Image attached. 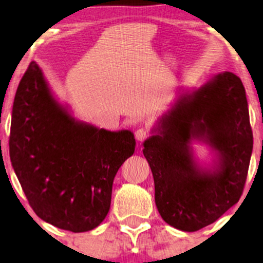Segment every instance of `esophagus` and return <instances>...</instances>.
<instances>
[{
	"label": "esophagus",
	"mask_w": 263,
	"mask_h": 263,
	"mask_svg": "<svg viewBox=\"0 0 263 263\" xmlns=\"http://www.w3.org/2000/svg\"><path fill=\"white\" fill-rule=\"evenodd\" d=\"M149 136V132L145 128H140L135 132V138L139 142H142L143 140H146Z\"/></svg>",
	"instance_id": "34e87169"
}]
</instances>
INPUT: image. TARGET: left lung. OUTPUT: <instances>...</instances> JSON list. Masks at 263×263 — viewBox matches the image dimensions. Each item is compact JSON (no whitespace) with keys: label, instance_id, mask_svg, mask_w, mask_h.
Listing matches in <instances>:
<instances>
[{"label":"left lung","instance_id":"obj_1","mask_svg":"<svg viewBox=\"0 0 263 263\" xmlns=\"http://www.w3.org/2000/svg\"><path fill=\"white\" fill-rule=\"evenodd\" d=\"M204 143L210 162L192 147ZM158 212L170 226L194 232L221 217L242 195L253 152L246 89L237 75H212L182 87L143 142Z\"/></svg>","mask_w":263,"mask_h":263}]
</instances>
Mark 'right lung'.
<instances>
[{
    "instance_id": "add662e5",
    "label": "right lung",
    "mask_w": 263,
    "mask_h": 263,
    "mask_svg": "<svg viewBox=\"0 0 263 263\" xmlns=\"http://www.w3.org/2000/svg\"><path fill=\"white\" fill-rule=\"evenodd\" d=\"M135 145L130 130L110 132L74 117L42 68L30 63L14 98L9 156L39 218L71 232L99 226L109 213L115 176Z\"/></svg>"
}]
</instances>
